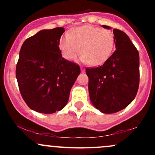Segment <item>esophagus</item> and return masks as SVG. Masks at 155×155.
I'll return each instance as SVG.
<instances>
[{
    "mask_svg": "<svg viewBox=\"0 0 155 155\" xmlns=\"http://www.w3.org/2000/svg\"><path fill=\"white\" fill-rule=\"evenodd\" d=\"M81 72H84L85 71V69L84 68L81 67Z\"/></svg>",
    "mask_w": 155,
    "mask_h": 155,
    "instance_id": "1",
    "label": "esophagus"
}]
</instances>
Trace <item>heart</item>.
Segmentation results:
<instances>
[{
	"label": "heart",
	"instance_id": "b5f03b06",
	"mask_svg": "<svg viewBox=\"0 0 155 155\" xmlns=\"http://www.w3.org/2000/svg\"><path fill=\"white\" fill-rule=\"evenodd\" d=\"M114 47V36L108 29L92 25L74 28L71 35L65 34L59 41V49L65 60L71 61L80 52L83 63L97 65L109 58Z\"/></svg>",
	"mask_w": 155,
	"mask_h": 155
}]
</instances>
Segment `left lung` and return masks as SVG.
Segmentation results:
<instances>
[{
    "mask_svg": "<svg viewBox=\"0 0 155 155\" xmlns=\"http://www.w3.org/2000/svg\"><path fill=\"white\" fill-rule=\"evenodd\" d=\"M113 33L114 52L101 66L86 68L90 101L104 114L116 113L125 108L136 97L139 85L138 50L123 31L114 29Z\"/></svg>",
    "mask_w": 155,
    "mask_h": 155,
    "instance_id": "left-lung-1",
    "label": "left lung"
}]
</instances>
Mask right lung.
Instances as JSON below:
<instances>
[{
    "instance_id": "obj_1",
    "label": "right lung",
    "mask_w": 155,
    "mask_h": 155,
    "mask_svg": "<svg viewBox=\"0 0 155 155\" xmlns=\"http://www.w3.org/2000/svg\"><path fill=\"white\" fill-rule=\"evenodd\" d=\"M63 28L41 30L25 41L19 51L16 77L28 107L52 114L66 106L80 68L62 57L59 41Z\"/></svg>"
}]
</instances>
